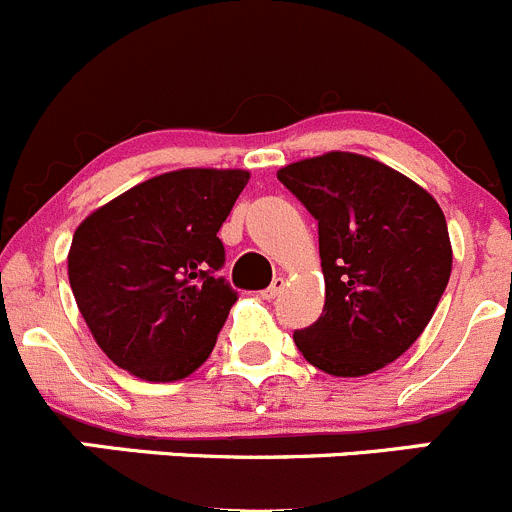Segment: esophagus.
Listing matches in <instances>:
<instances>
[{
  "instance_id": "1",
  "label": "esophagus",
  "mask_w": 512,
  "mask_h": 512,
  "mask_svg": "<svg viewBox=\"0 0 512 512\" xmlns=\"http://www.w3.org/2000/svg\"><path fill=\"white\" fill-rule=\"evenodd\" d=\"M282 290H285V280H282V277H275L272 285L267 287V290H262V297H265V300H275Z\"/></svg>"
}]
</instances>
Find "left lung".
Returning a JSON list of instances; mask_svg holds the SVG:
<instances>
[{"mask_svg":"<svg viewBox=\"0 0 512 512\" xmlns=\"http://www.w3.org/2000/svg\"><path fill=\"white\" fill-rule=\"evenodd\" d=\"M277 180L317 220L325 275V307L295 330L297 350L337 377L398 360L423 335L453 270L438 202L393 167L352 152L292 162Z\"/></svg>","mask_w":512,"mask_h":512,"instance_id":"left-lung-1","label":"left lung"}]
</instances>
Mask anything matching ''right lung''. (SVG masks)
Segmentation results:
<instances>
[{"instance_id":"right-lung-1","label":"right lung","mask_w":512,"mask_h":512,"mask_svg":"<svg viewBox=\"0 0 512 512\" xmlns=\"http://www.w3.org/2000/svg\"><path fill=\"white\" fill-rule=\"evenodd\" d=\"M245 170H177L94 210L69 247V285L89 332L122 370L152 382L210 357L237 292L217 237Z\"/></svg>"}]
</instances>
